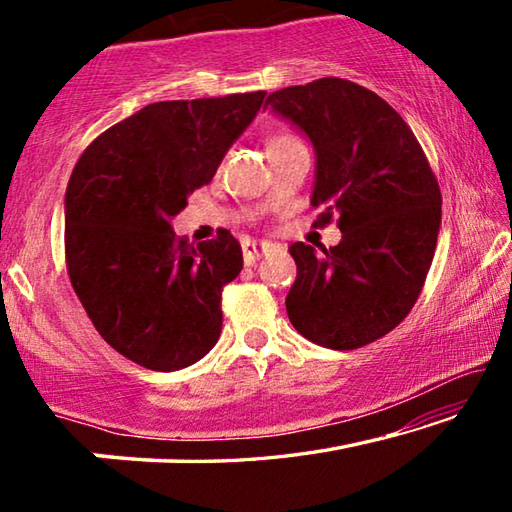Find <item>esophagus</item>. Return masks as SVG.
<instances>
[{
    "mask_svg": "<svg viewBox=\"0 0 512 512\" xmlns=\"http://www.w3.org/2000/svg\"><path fill=\"white\" fill-rule=\"evenodd\" d=\"M264 250H266V244H259V241H253V239L241 241V253H244L246 264H253L255 259L262 257Z\"/></svg>",
    "mask_w": 512,
    "mask_h": 512,
    "instance_id": "1",
    "label": "esophagus"
}]
</instances>
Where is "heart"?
<instances>
[{"label":"heart","instance_id":"b5f03b06","mask_svg":"<svg viewBox=\"0 0 512 512\" xmlns=\"http://www.w3.org/2000/svg\"><path fill=\"white\" fill-rule=\"evenodd\" d=\"M282 140H289V135H282V137H275V140L271 142V144H275V142H282Z\"/></svg>","mask_w":512,"mask_h":512}]
</instances>
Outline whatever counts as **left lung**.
Instances as JSON below:
<instances>
[{
	"label": "left lung",
	"instance_id": "left-lung-1",
	"mask_svg": "<svg viewBox=\"0 0 512 512\" xmlns=\"http://www.w3.org/2000/svg\"><path fill=\"white\" fill-rule=\"evenodd\" d=\"M316 149L311 205L341 244L289 248L298 275L287 296L291 325L329 350H357L409 316L427 280L440 228L438 180L409 124L352 81L327 79L271 92Z\"/></svg>",
	"mask_w": 512,
	"mask_h": 512
}]
</instances>
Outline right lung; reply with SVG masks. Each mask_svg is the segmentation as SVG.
<instances>
[{
    "label": "right lung",
    "mask_w": 512,
    "mask_h": 512,
    "mask_svg": "<svg viewBox=\"0 0 512 512\" xmlns=\"http://www.w3.org/2000/svg\"><path fill=\"white\" fill-rule=\"evenodd\" d=\"M266 92L158 101L101 133L65 192L69 282L101 339L137 366L171 372L219 341L221 293L244 257L219 230L198 246L169 219L207 185Z\"/></svg>",
    "instance_id": "right-lung-1"
}]
</instances>
